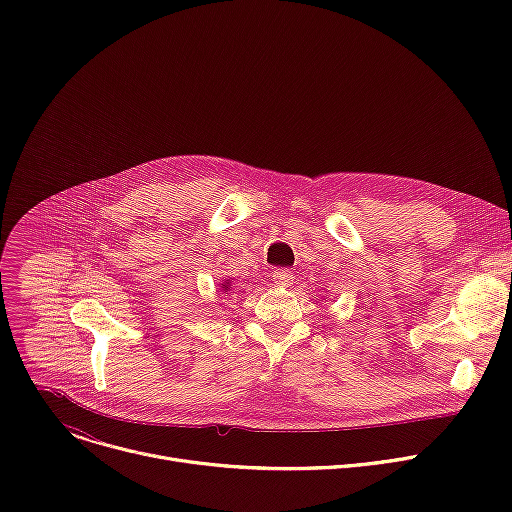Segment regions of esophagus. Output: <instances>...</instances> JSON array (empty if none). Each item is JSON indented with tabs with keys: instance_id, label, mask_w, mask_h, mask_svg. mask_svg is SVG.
Listing matches in <instances>:
<instances>
[{
	"instance_id": "34e87169",
	"label": "esophagus",
	"mask_w": 512,
	"mask_h": 512,
	"mask_svg": "<svg viewBox=\"0 0 512 512\" xmlns=\"http://www.w3.org/2000/svg\"><path fill=\"white\" fill-rule=\"evenodd\" d=\"M273 283L279 287H289V283H294V273H291L289 269H275Z\"/></svg>"
}]
</instances>
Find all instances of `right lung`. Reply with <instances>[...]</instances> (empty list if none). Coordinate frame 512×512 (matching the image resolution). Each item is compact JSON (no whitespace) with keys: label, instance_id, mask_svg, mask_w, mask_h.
<instances>
[{"label":"right lung","instance_id":"1","mask_svg":"<svg viewBox=\"0 0 512 512\" xmlns=\"http://www.w3.org/2000/svg\"><path fill=\"white\" fill-rule=\"evenodd\" d=\"M229 281H231V279H227V281L223 283V289H225V291H229V289H231V283H229Z\"/></svg>","mask_w":512,"mask_h":512}]
</instances>
